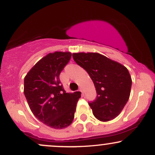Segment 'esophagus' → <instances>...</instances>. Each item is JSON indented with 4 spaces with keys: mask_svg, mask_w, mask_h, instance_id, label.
I'll list each match as a JSON object with an SVG mask.
<instances>
[{
    "mask_svg": "<svg viewBox=\"0 0 155 155\" xmlns=\"http://www.w3.org/2000/svg\"><path fill=\"white\" fill-rule=\"evenodd\" d=\"M79 91H81V93H82V95H84V92H83V90H82V88H81V87H79Z\"/></svg>",
    "mask_w": 155,
    "mask_h": 155,
    "instance_id": "obj_1",
    "label": "esophagus"
}]
</instances>
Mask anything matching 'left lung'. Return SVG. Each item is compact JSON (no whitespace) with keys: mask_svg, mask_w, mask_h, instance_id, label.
Instances as JSON below:
<instances>
[{"mask_svg":"<svg viewBox=\"0 0 155 155\" xmlns=\"http://www.w3.org/2000/svg\"><path fill=\"white\" fill-rule=\"evenodd\" d=\"M73 58L88 73L95 85L97 97L89 103L94 116L102 122L117 117L130 94L132 79L128 70L99 53H74Z\"/></svg>","mask_w":155,"mask_h":155,"instance_id":"1","label":"left lung"}]
</instances>
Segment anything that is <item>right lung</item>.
Returning a JSON list of instances; mask_svg holds the SVG:
<instances>
[{"mask_svg":"<svg viewBox=\"0 0 155 155\" xmlns=\"http://www.w3.org/2000/svg\"><path fill=\"white\" fill-rule=\"evenodd\" d=\"M71 53L55 51L41 59L27 74L24 93L31 111L39 121L54 129L71 124L81 92L68 93L60 81V74Z\"/></svg>","mask_w":155,"mask_h":155,"instance_id":"obj_1","label":"right lung"}]
</instances>
